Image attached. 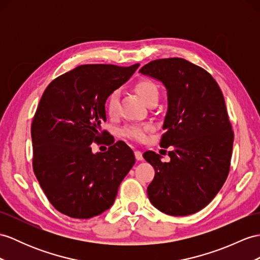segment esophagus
<instances>
[{"mask_svg": "<svg viewBox=\"0 0 260 260\" xmlns=\"http://www.w3.org/2000/svg\"><path fill=\"white\" fill-rule=\"evenodd\" d=\"M135 156H136V159H137L138 161H142V160H143L142 152H141L140 150H137V151H135Z\"/></svg>", "mask_w": 260, "mask_h": 260, "instance_id": "34e87169", "label": "esophagus"}]
</instances>
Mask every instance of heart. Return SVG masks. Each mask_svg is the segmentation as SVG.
<instances>
[{"instance_id": "1", "label": "heart", "mask_w": 260, "mask_h": 260, "mask_svg": "<svg viewBox=\"0 0 260 260\" xmlns=\"http://www.w3.org/2000/svg\"><path fill=\"white\" fill-rule=\"evenodd\" d=\"M135 88L145 104H148L150 100L157 98V96H159V89H157L156 85L149 79H141L137 81ZM119 99L120 94L118 90L112 91L109 94L108 99H107V110H108L110 116H116L118 113ZM150 129L151 126L149 124H128L122 129L121 134L126 138L132 139V140L143 141L145 139V134Z\"/></svg>"}]
</instances>
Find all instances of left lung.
Here are the masks:
<instances>
[{
	"label": "left lung",
	"mask_w": 260,
	"mask_h": 260,
	"mask_svg": "<svg viewBox=\"0 0 260 260\" xmlns=\"http://www.w3.org/2000/svg\"><path fill=\"white\" fill-rule=\"evenodd\" d=\"M140 73L167 88L160 145L173 148L170 162L153 151L143 153L155 171L149 200L172 216L194 214L210 204L230 172L234 134L223 92L205 69L179 57L152 60Z\"/></svg>",
	"instance_id": "8db88e82"
}]
</instances>
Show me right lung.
Wrapping results in <instances>:
<instances>
[{
  "label": "right lung",
  "mask_w": 260,
  "mask_h": 260,
  "mask_svg": "<svg viewBox=\"0 0 260 260\" xmlns=\"http://www.w3.org/2000/svg\"><path fill=\"white\" fill-rule=\"evenodd\" d=\"M138 67L81 65L43 93L30 128L33 170L50 204L69 217L91 218L110 208L134 167V151L122 141L113 143L100 123L106 121L107 98ZM92 142L111 147L92 154Z\"/></svg>",
  "instance_id": "1"
}]
</instances>
